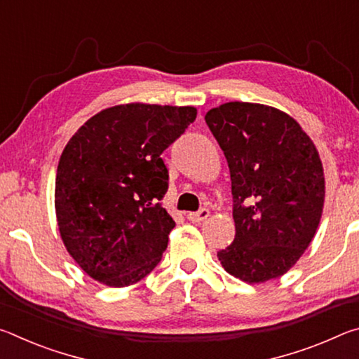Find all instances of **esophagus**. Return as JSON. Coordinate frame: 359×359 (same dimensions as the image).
Here are the masks:
<instances>
[{
    "label": "esophagus",
    "mask_w": 359,
    "mask_h": 359,
    "mask_svg": "<svg viewBox=\"0 0 359 359\" xmlns=\"http://www.w3.org/2000/svg\"><path fill=\"white\" fill-rule=\"evenodd\" d=\"M209 217V209H199L198 212H190V214H187V218L193 223H199L205 220V218Z\"/></svg>",
    "instance_id": "esophagus-1"
}]
</instances>
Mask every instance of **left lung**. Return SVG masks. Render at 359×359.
Returning a JSON list of instances; mask_svg holds the SVG:
<instances>
[{
    "instance_id": "8db88e82",
    "label": "left lung",
    "mask_w": 359,
    "mask_h": 359,
    "mask_svg": "<svg viewBox=\"0 0 359 359\" xmlns=\"http://www.w3.org/2000/svg\"><path fill=\"white\" fill-rule=\"evenodd\" d=\"M226 156L236 236L217 253L224 271L248 283L283 276L311 244L325 203L318 151L278 109L226 102L205 114Z\"/></svg>"
}]
</instances>
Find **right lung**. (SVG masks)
<instances>
[{
  "label": "right lung",
  "mask_w": 359,
  "mask_h": 359,
  "mask_svg": "<svg viewBox=\"0 0 359 359\" xmlns=\"http://www.w3.org/2000/svg\"><path fill=\"white\" fill-rule=\"evenodd\" d=\"M194 118L190 106H114L66 144L55 180L57 222L66 250L95 280L128 287L161 261L175 226L160 203L169 187L161 154Z\"/></svg>",
  "instance_id": "1"
}]
</instances>
